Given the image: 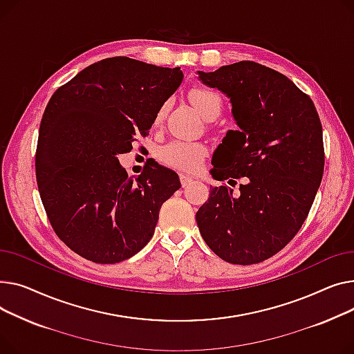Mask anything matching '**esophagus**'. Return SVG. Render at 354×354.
Masks as SVG:
<instances>
[{
	"mask_svg": "<svg viewBox=\"0 0 354 354\" xmlns=\"http://www.w3.org/2000/svg\"><path fill=\"white\" fill-rule=\"evenodd\" d=\"M180 181H181V185L185 187V185H189L193 181V177L187 176V174H180Z\"/></svg>",
	"mask_w": 354,
	"mask_h": 354,
	"instance_id": "obj_1",
	"label": "esophagus"
}]
</instances>
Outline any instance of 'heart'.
Returning <instances> with one entry per match:
<instances>
[{"instance_id":"b5f03b06","label":"heart","mask_w":354,"mask_h":354,"mask_svg":"<svg viewBox=\"0 0 354 354\" xmlns=\"http://www.w3.org/2000/svg\"><path fill=\"white\" fill-rule=\"evenodd\" d=\"M190 100L194 104V107L198 110V113L207 120L217 118L223 110L221 95L212 88H205V87L193 88L190 91ZM165 110H167V106L164 104L156 114L154 124H160L162 121L165 115ZM205 153H207V149L201 142L174 140L160 147L157 151V156L164 164L170 165L173 169L183 170V171H193L198 167Z\"/></svg>"}]
</instances>
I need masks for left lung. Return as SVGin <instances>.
<instances>
[{"mask_svg": "<svg viewBox=\"0 0 354 354\" xmlns=\"http://www.w3.org/2000/svg\"><path fill=\"white\" fill-rule=\"evenodd\" d=\"M203 84L232 102L237 130L213 154L212 187L196 214L201 237L224 261L261 263L303 225L324 170L322 122L311 98L292 80L254 61L197 71Z\"/></svg>", "mask_w": 354, "mask_h": 354, "instance_id": "left-lung-1", "label": "left lung"}]
</instances>
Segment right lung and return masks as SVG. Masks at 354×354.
<instances>
[{"mask_svg":"<svg viewBox=\"0 0 354 354\" xmlns=\"http://www.w3.org/2000/svg\"><path fill=\"white\" fill-rule=\"evenodd\" d=\"M181 81L180 67L113 57L80 71L50 98L35 153L38 192L55 234L81 257L114 264L151 240L180 178L154 160L129 177L118 156L149 134Z\"/></svg>","mask_w":354,"mask_h":354,"instance_id":"add662e5","label":"right lung"}]
</instances>
